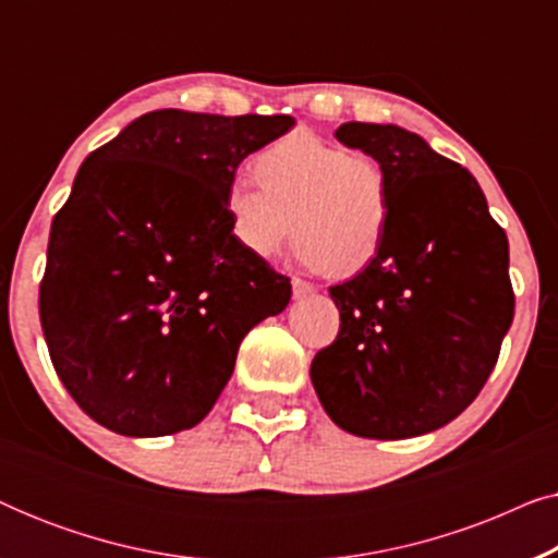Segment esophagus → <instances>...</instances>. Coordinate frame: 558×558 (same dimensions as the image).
Returning <instances> with one entry per match:
<instances>
[{
  "instance_id": "1",
  "label": "esophagus",
  "mask_w": 558,
  "mask_h": 558,
  "mask_svg": "<svg viewBox=\"0 0 558 558\" xmlns=\"http://www.w3.org/2000/svg\"><path fill=\"white\" fill-rule=\"evenodd\" d=\"M292 292H294V300H302V296L315 294V287L304 279H292Z\"/></svg>"
}]
</instances>
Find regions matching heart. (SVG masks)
I'll list each match as a JSON object with an SVG mask.
<instances>
[{
    "label": "heart",
    "instance_id": "obj_1",
    "mask_svg": "<svg viewBox=\"0 0 558 558\" xmlns=\"http://www.w3.org/2000/svg\"><path fill=\"white\" fill-rule=\"evenodd\" d=\"M254 172L258 185L226 190L233 239L251 256L274 258L294 233L302 262L332 277H353L378 256L393 203L378 159L292 132L258 151Z\"/></svg>",
    "mask_w": 558,
    "mask_h": 558
}]
</instances>
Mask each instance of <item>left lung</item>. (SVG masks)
Instances as JSON below:
<instances>
[{
	"label": "left lung",
	"instance_id": "left-lung-1",
	"mask_svg": "<svg viewBox=\"0 0 558 558\" xmlns=\"http://www.w3.org/2000/svg\"><path fill=\"white\" fill-rule=\"evenodd\" d=\"M345 147L391 180L378 256L330 287L340 332L310 376L327 416L365 439H407L460 416L483 391L513 323L508 239L477 180L418 134L342 124Z\"/></svg>",
	"mask_w": 558,
	"mask_h": 558
}]
</instances>
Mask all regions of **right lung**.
Here are the masks:
<instances>
[{
	"label": "right lung",
	"instance_id": "1",
	"mask_svg": "<svg viewBox=\"0 0 558 558\" xmlns=\"http://www.w3.org/2000/svg\"><path fill=\"white\" fill-rule=\"evenodd\" d=\"M292 117L162 109L90 151L50 228L40 323L73 401L124 437L203 422L292 284L233 239L226 190Z\"/></svg>",
	"mask_w": 558,
	"mask_h": 558
}]
</instances>
